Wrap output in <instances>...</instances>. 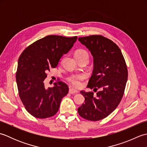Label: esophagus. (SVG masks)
<instances>
[{"instance_id": "34e87169", "label": "esophagus", "mask_w": 147, "mask_h": 147, "mask_svg": "<svg viewBox=\"0 0 147 147\" xmlns=\"http://www.w3.org/2000/svg\"><path fill=\"white\" fill-rule=\"evenodd\" d=\"M78 91H76V90H74L73 89H69V93H70V94H75V93H78Z\"/></svg>"}]
</instances>
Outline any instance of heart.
Segmentation results:
<instances>
[{"label":"heart","instance_id":"b5f03b06","mask_svg":"<svg viewBox=\"0 0 147 147\" xmlns=\"http://www.w3.org/2000/svg\"><path fill=\"white\" fill-rule=\"evenodd\" d=\"M88 56V54L85 50L78 49L75 52V56ZM85 76L83 74H79V75H73L67 78V82L69 84L75 88H80L83 86V81L85 79Z\"/></svg>","mask_w":147,"mask_h":147}]
</instances>
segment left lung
<instances>
[{
	"mask_svg": "<svg viewBox=\"0 0 147 147\" xmlns=\"http://www.w3.org/2000/svg\"><path fill=\"white\" fill-rule=\"evenodd\" d=\"M79 41L85 45L93 57V74L88 87L98 92L81 93L85 102L78 112L86 120L96 121L111 114L123 98L127 80L125 59L119 47L112 40L100 35L80 37Z\"/></svg>",
	"mask_w": 147,
	"mask_h": 147,
	"instance_id": "1",
	"label": "left lung"
}]
</instances>
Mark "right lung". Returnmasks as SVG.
<instances>
[{
    "label": "right lung",
    "mask_w": 147,
    "mask_h": 147,
    "mask_svg": "<svg viewBox=\"0 0 147 147\" xmlns=\"http://www.w3.org/2000/svg\"><path fill=\"white\" fill-rule=\"evenodd\" d=\"M76 36L48 35L36 40L21 53L16 74L19 96L26 110L39 119L57 113L62 98L69 92L64 82L54 83V88H45L43 81L51 68L57 66L77 40Z\"/></svg>",
    "instance_id": "add662e5"
}]
</instances>
